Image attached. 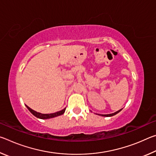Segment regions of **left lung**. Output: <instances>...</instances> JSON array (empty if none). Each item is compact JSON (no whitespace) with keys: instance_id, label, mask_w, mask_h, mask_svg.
Returning <instances> with one entry per match:
<instances>
[{"instance_id":"obj_1","label":"left lung","mask_w":156,"mask_h":156,"mask_svg":"<svg viewBox=\"0 0 156 156\" xmlns=\"http://www.w3.org/2000/svg\"><path fill=\"white\" fill-rule=\"evenodd\" d=\"M121 110H122V109H120V110H118V111H117V112H115V113H110V114H98V115H101V116H105V117H111V116H113V115H115V114H117V113H119Z\"/></svg>"}]
</instances>
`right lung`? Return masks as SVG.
<instances>
[{"mask_svg":"<svg viewBox=\"0 0 156 156\" xmlns=\"http://www.w3.org/2000/svg\"><path fill=\"white\" fill-rule=\"evenodd\" d=\"M25 106L27 107L29 111H30V112L32 113L34 116H36V117L38 118H40V119H49V118L57 117V116L62 115L63 113H65V109H66V108H65V109H63L61 111H59V112H55L53 113H41L37 112H36V111H34L33 109H31L30 107H29L27 106V105H25Z\"/></svg>","mask_w":156,"mask_h":156,"instance_id":"1","label":"right lung"}]
</instances>
